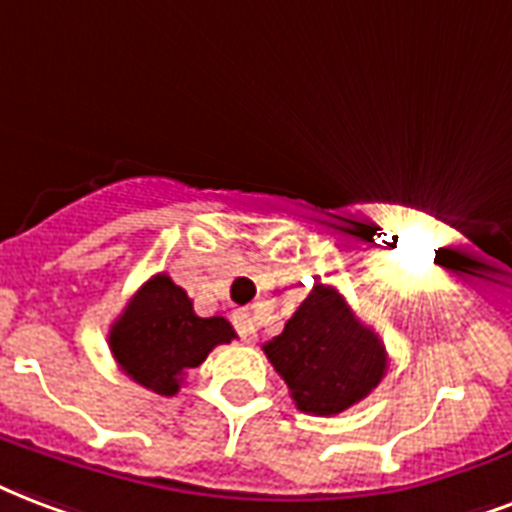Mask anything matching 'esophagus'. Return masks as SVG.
<instances>
[{
  "instance_id": "1",
  "label": "esophagus",
  "mask_w": 512,
  "mask_h": 512,
  "mask_svg": "<svg viewBox=\"0 0 512 512\" xmlns=\"http://www.w3.org/2000/svg\"><path fill=\"white\" fill-rule=\"evenodd\" d=\"M234 321V329L240 332L242 340H256V318H253L251 313H245V310H237V313L232 315Z\"/></svg>"
}]
</instances>
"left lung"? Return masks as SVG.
I'll return each instance as SVG.
<instances>
[{
    "mask_svg": "<svg viewBox=\"0 0 512 512\" xmlns=\"http://www.w3.org/2000/svg\"><path fill=\"white\" fill-rule=\"evenodd\" d=\"M264 353L286 380L294 405L313 416H337L361 402L388 367L378 334L324 283H315Z\"/></svg>",
    "mask_w": 512,
    "mask_h": 512,
    "instance_id": "1",
    "label": "left lung"
}]
</instances>
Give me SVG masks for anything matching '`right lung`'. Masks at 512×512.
Instances as JSON below:
<instances>
[{
    "label": "right lung",
    "instance_id": "right-lung-1",
    "mask_svg": "<svg viewBox=\"0 0 512 512\" xmlns=\"http://www.w3.org/2000/svg\"><path fill=\"white\" fill-rule=\"evenodd\" d=\"M234 337L224 315L199 318L186 291L159 272L110 326V351L134 383L175 397L183 375L199 367L215 345L232 343Z\"/></svg>",
    "mask_w": 512,
    "mask_h": 512
}]
</instances>
